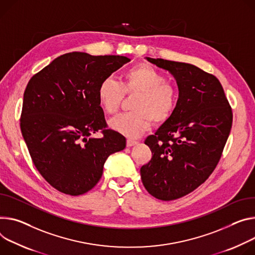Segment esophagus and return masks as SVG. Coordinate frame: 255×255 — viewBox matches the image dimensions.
<instances>
[{
	"instance_id": "34e87169",
	"label": "esophagus",
	"mask_w": 255,
	"mask_h": 255,
	"mask_svg": "<svg viewBox=\"0 0 255 255\" xmlns=\"http://www.w3.org/2000/svg\"><path fill=\"white\" fill-rule=\"evenodd\" d=\"M137 143H138V141H136V140H132V139H128V140H127V146H128V147L134 146V145H136Z\"/></svg>"
}]
</instances>
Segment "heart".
Returning <instances> with one entry per match:
<instances>
[{
  "label": "heart",
  "mask_w": 255,
  "mask_h": 255,
  "mask_svg": "<svg viewBox=\"0 0 255 255\" xmlns=\"http://www.w3.org/2000/svg\"><path fill=\"white\" fill-rule=\"evenodd\" d=\"M124 95H135L132 111L115 116L110 127L131 139L141 136L151 125L166 122L173 115L178 91L176 86L166 80V76L155 68L139 64L127 70L119 83L112 77L104 78L98 88V98L102 109L114 114L119 109Z\"/></svg>",
  "instance_id": "heart-1"
}]
</instances>
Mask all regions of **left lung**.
I'll return each instance as SVG.
<instances>
[{
    "label": "left lung",
    "mask_w": 255,
    "mask_h": 255,
    "mask_svg": "<svg viewBox=\"0 0 255 255\" xmlns=\"http://www.w3.org/2000/svg\"><path fill=\"white\" fill-rule=\"evenodd\" d=\"M176 79L179 99L171 118L146 137L152 156L140 169L149 194L174 200L196 189L216 169L231 128L232 109L219 79L181 62L146 58Z\"/></svg>",
    "instance_id": "8db88e82"
}]
</instances>
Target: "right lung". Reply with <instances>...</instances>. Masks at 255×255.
Segmentation results:
<instances>
[{
  "label": "right lung",
  "instance_id": "1",
  "mask_svg": "<svg viewBox=\"0 0 255 255\" xmlns=\"http://www.w3.org/2000/svg\"><path fill=\"white\" fill-rule=\"evenodd\" d=\"M129 61L68 53L29 80L23 96L22 136L35 168L58 191L86 193L100 181L109 155L125 148V137L107 129L98 88ZM100 129L102 138L91 137Z\"/></svg>",
  "mask_w": 255,
  "mask_h": 255
}]
</instances>
